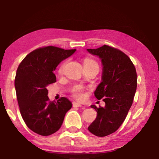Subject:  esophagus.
I'll return each mask as SVG.
<instances>
[{"instance_id":"1","label":"esophagus","mask_w":159,"mask_h":159,"mask_svg":"<svg viewBox=\"0 0 159 159\" xmlns=\"http://www.w3.org/2000/svg\"><path fill=\"white\" fill-rule=\"evenodd\" d=\"M72 106L74 107H82V105L80 104V103H77V102H74L72 103Z\"/></svg>"}]
</instances>
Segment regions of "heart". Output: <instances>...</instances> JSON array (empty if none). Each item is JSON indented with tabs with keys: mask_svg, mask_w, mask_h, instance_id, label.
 I'll list each match as a JSON object with an SVG mask.
<instances>
[{
	"mask_svg": "<svg viewBox=\"0 0 159 159\" xmlns=\"http://www.w3.org/2000/svg\"><path fill=\"white\" fill-rule=\"evenodd\" d=\"M98 64L95 60H93V59H92L85 58L84 59V65H87V64ZM64 66H65V63L61 64L60 67H59V72L60 73V74L62 73L64 69ZM83 91H84L83 87L81 86H76L74 87V89H73V90H72V95L76 98L82 99L84 97Z\"/></svg>",
	"mask_w": 159,
	"mask_h": 159,
	"instance_id": "b5f03b06",
	"label": "heart"
}]
</instances>
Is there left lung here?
<instances>
[{
	"instance_id": "1",
	"label": "left lung",
	"mask_w": 159,
	"mask_h": 159,
	"mask_svg": "<svg viewBox=\"0 0 159 159\" xmlns=\"http://www.w3.org/2000/svg\"><path fill=\"white\" fill-rule=\"evenodd\" d=\"M87 50L102 61V82L95 96L105 102L104 107L91 105L98 114L88 130L96 136L104 137L116 132L127 116L137 88L136 70L129 57L116 48L103 45Z\"/></svg>"
}]
</instances>
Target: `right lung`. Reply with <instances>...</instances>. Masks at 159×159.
Returning a JSON list of instances; mask_svg holds the SVG:
<instances>
[{
  "instance_id": "right-lung-1",
  "label": "right lung",
  "mask_w": 159,
  "mask_h": 159,
  "mask_svg": "<svg viewBox=\"0 0 159 159\" xmlns=\"http://www.w3.org/2000/svg\"><path fill=\"white\" fill-rule=\"evenodd\" d=\"M76 49L48 46L30 52L18 65L15 77L20 112L29 129L47 136L61 128L72 102L66 98L57 102L48 98V85L57 81V65L74 54Z\"/></svg>"
}]
</instances>
